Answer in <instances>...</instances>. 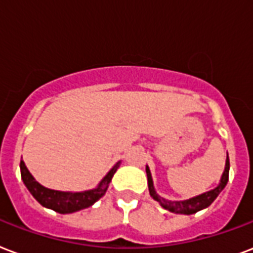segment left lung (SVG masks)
Returning <instances> with one entry per match:
<instances>
[{"label": "left lung", "mask_w": 253, "mask_h": 253, "mask_svg": "<svg viewBox=\"0 0 253 253\" xmlns=\"http://www.w3.org/2000/svg\"><path fill=\"white\" fill-rule=\"evenodd\" d=\"M228 173H230V160H228V154L226 158V166H224V171H223L220 181H219L218 186L214 187L210 191L206 193L199 194L197 197L190 198V199H185V201H169L165 198L160 197L154 189L153 185V178H152V173L149 166H146V175H148V186H149V193L150 197L153 198L154 201H157L165 210L174 212V214H183V215H191L195 214L198 211L207 209L210 206L211 203L216 199L219 194L222 193V190L226 187L227 182H228Z\"/></svg>", "instance_id": "1"}]
</instances>
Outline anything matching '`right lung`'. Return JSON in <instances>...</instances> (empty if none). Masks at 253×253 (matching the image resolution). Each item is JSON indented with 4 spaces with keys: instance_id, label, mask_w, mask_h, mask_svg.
<instances>
[{
    "instance_id": "add662e5",
    "label": "right lung",
    "mask_w": 253,
    "mask_h": 253,
    "mask_svg": "<svg viewBox=\"0 0 253 253\" xmlns=\"http://www.w3.org/2000/svg\"><path fill=\"white\" fill-rule=\"evenodd\" d=\"M120 164L121 161L117 162L107 173V175L99 182V185L96 186L95 189L85 190V191H60V190L48 189L41 185L38 181H35V178L29 171L25 162L21 161L19 168H21V177H22L23 183L30 191L31 195L43 207L56 211L59 214H72V212L92 206L95 202L99 201L100 198L104 195Z\"/></svg>"
}]
</instances>
